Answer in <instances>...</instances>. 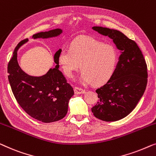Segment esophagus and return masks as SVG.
I'll use <instances>...</instances> for the list:
<instances>
[{"label": "esophagus", "mask_w": 156, "mask_h": 156, "mask_svg": "<svg viewBox=\"0 0 156 156\" xmlns=\"http://www.w3.org/2000/svg\"><path fill=\"white\" fill-rule=\"evenodd\" d=\"M74 93L76 94H83L85 93V90L84 89L81 88V87H76L75 88H74Z\"/></svg>", "instance_id": "esophagus-1"}]
</instances>
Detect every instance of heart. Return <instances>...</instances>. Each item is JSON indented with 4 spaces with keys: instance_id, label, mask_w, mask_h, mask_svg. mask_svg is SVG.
Wrapping results in <instances>:
<instances>
[{
    "instance_id": "heart-1",
    "label": "heart",
    "mask_w": 156,
    "mask_h": 156,
    "mask_svg": "<svg viewBox=\"0 0 156 156\" xmlns=\"http://www.w3.org/2000/svg\"><path fill=\"white\" fill-rule=\"evenodd\" d=\"M58 60L68 78L75 77L76 72L81 66V83L100 85L113 75L118 61V51L112 44L86 37L76 39L70 49H61Z\"/></svg>"
}]
</instances>
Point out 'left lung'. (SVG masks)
<instances>
[{"mask_svg":"<svg viewBox=\"0 0 156 156\" xmlns=\"http://www.w3.org/2000/svg\"><path fill=\"white\" fill-rule=\"evenodd\" d=\"M93 30L112 39L122 54L110 79L96 90L99 102L91 110L102 121H118L129 115L143 96L148 81L147 65L137 44L122 32L102 27Z\"/></svg>","mask_w":156,"mask_h":156,"instance_id":"left-lung-1","label":"left lung"}]
</instances>
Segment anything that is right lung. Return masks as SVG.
Returning a JSON list of instances; mask_svg holds the SVG:
<instances>
[{
  "label": "right lung",
  "instance_id": "obj_1",
  "mask_svg": "<svg viewBox=\"0 0 156 156\" xmlns=\"http://www.w3.org/2000/svg\"><path fill=\"white\" fill-rule=\"evenodd\" d=\"M62 32L61 29L39 32L33 38H49ZM28 41L19 42L8 65V80L17 102L26 113L38 121L50 123L58 121L66 115L69 102L74 95L73 87L67 83L58 70V57L61 49L54 54L56 67L50 69L45 75L34 77L25 73L17 60V51Z\"/></svg>",
  "mask_w": 156,
  "mask_h": 156
}]
</instances>
